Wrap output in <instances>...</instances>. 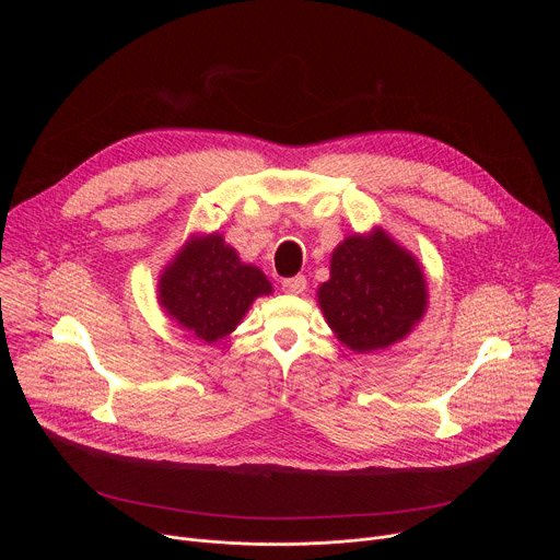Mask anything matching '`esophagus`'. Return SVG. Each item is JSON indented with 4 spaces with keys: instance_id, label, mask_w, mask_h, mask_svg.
I'll return each mask as SVG.
<instances>
[{
    "instance_id": "obj_1",
    "label": "esophagus",
    "mask_w": 560,
    "mask_h": 560,
    "mask_svg": "<svg viewBox=\"0 0 560 560\" xmlns=\"http://www.w3.org/2000/svg\"><path fill=\"white\" fill-rule=\"evenodd\" d=\"M305 285H307V279L303 275H296V277H290V279L281 281V288L288 294H301L305 290Z\"/></svg>"
}]
</instances>
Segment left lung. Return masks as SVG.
Masks as SVG:
<instances>
[{
    "label": "left lung",
    "mask_w": 560,
    "mask_h": 560,
    "mask_svg": "<svg viewBox=\"0 0 560 560\" xmlns=\"http://www.w3.org/2000/svg\"><path fill=\"white\" fill-rule=\"evenodd\" d=\"M318 305L337 339L354 352L401 341L428 307V283L419 261L374 228L350 234L330 259V279L318 285Z\"/></svg>",
    "instance_id": "8db88e82"
}]
</instances>
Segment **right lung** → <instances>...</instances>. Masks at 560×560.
<instances>
[{"label": "right lung", "instance_id": "1", "mask_svg": "<svg viewBox=\"0 0 560 560\" xmlns=\"http://www.w3.org/2000/svg\"><path fill=\"white\" fill-rule=\"evenodd\" d=\"M159 303L192 337H228L257 296L270 294L266 275L238 259L219 232L192 236L159 277Z\"/></svg>", "mask_w": 560, "mask_h": 560}]
</instances>
